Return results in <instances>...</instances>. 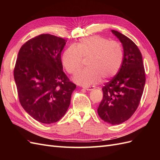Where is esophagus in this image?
I'll return each mask as SVG.
<instances>
[{
    "label": "esophagus",
    "mask_w": 160,
    "mask_h": 160,
    "mask_svg": "<svg viewBox=\"0 0 160 160\" xmlns=\"http://www.w3.org/2000/svg\"><path fill=\"white\" fill-rule=\"evenodd\" d=\"M84 89H86L87 91H91V90L94 89H95V88H94L93 86H91V87H88V88H85Z\"/></svg>",
    "instance_id": "34e87169"
}]
</instances>
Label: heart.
Segmentation results:
<instances>
[{
	"label": "heart",
	"mask_w": 160,
	"mask_h": 160,
	"mask_svg": "<svg viewBox=\"0 0 160 160\" xmlns=\"http://www.w3.org/2000/svg\"><path fill=\"white\" fill-rule=\"evenodd\" d=\"M83 59H89L88 69L79 71L73 80L83 86L98 83L101 77L108 79L119 71L123 60L122 47L99 36L81 38L77 46L71 45L64 51L62 62L67 71L74 74L81 67Z\"/></svg>",
	"instance_id": "heart-1"
}]
</instances>
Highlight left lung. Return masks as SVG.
Wrapping results in <instances>:
<instances>
[{"mask_svg":"<svg viewBox=\"0 0 160 160\" xmlns=\"http://www.w3.org/2000/svg\"><path fill=\"white\" fill-rule=\"evenodd\" d=\"M122 42L123 60L118 72L102 88L99 117L111 125L127 121L137 109L146 83L142 55L137 45L123 34L111 30Z\"/></svg>","mask_w":160,"mask_h":160,"instance_id":"1","label":"left lung"}]
</instances>
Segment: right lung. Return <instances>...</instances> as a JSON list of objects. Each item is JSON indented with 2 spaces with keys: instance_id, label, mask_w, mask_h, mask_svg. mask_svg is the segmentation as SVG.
Returning <instances> with one entry per match:
<instances>
[{
  "instance_id": "1",
  "label": "right lung",
  "mask_w": 160,
  "mask_h": 160,
  "mask_svg": "<svg viewBox=\"0 0 160 160\" xmlns=\"http://www.w3.org/2000/svg\"><path fill=\"white\" fill-rule=\"evenodd\" d=\"M67 41L49 34L28 40L19 50L14 70L23 109L41 123L63 117L76 85L62 71L61 52Z\"/></svg>"
}]
</instances>
